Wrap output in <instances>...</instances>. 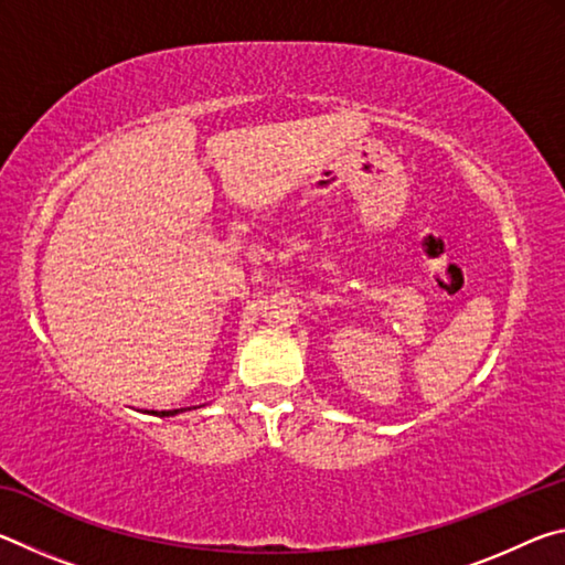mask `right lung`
Returning a JSON list of instances; mask_svg holds the SVG:
<instances>
[{"instance_id": "add662e5", "label": "right lung", "mask_w": 565, "mask_h": 565, "mask_svg": "<svg viewBox=\"0 0 565 565\" xmlns=\"http://www.w3.org/2000/svg\"><path fill=\"white\" fill-rule=\"evenodd\" d=\"M181 408H174V411H151V414H157V416H177Z\"/></svg>"}]
</instances>
